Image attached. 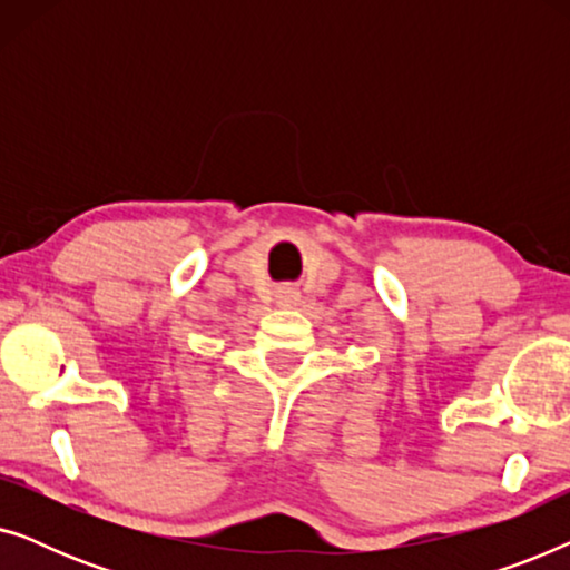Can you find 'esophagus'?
<instances>
[{
    "label": "esophagus",
    "mask_w": 570,
    "mask_h": 570,
    "mask_svg": "<svg viewBox=\"0 0 570 570\" xmlns=\"http://www.w3.org/2000/svg\"><path fill=\"white\" fill-rule=\"evenodd\" d=\"M277 301L283 303V306H291V303L298 301V291H295V287H279Z\"/></svg>",
    "instance_id": "34e87169"
}]
</instances>
